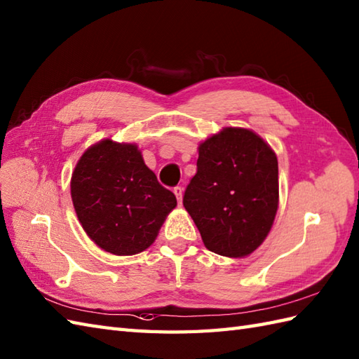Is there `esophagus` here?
Here are the masks:
<instances>
[{
	"label": "esophagus",
	"mask_w": 359,
	"mask_h": 359,
	"mask_svg": "<svg viewBox=\"0 0 359 359\" xmlns=\"http://www.w3.org/2000/svg\"><path fill=\"white\" fill-rule=\"evenodd\" d=\"M172 193H174V196H176V198H177V202H179V205L182 203V196H183V189L180 188V187H176L172 189Z\"/></svg>",
	"instance_id": "esophagus-1"
}]
</instances>
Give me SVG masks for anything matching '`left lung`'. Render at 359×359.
<instances>
[{
    "instance_id": "obj_1",
    "label": "left lung",
    "mask_w": 359,
    "mask_h": 359,
    "mask_svg": "<svg viewBox=\"0 0 359 359\" xmlns=\"http://www.w3.org/2000/svg\"><path fill=\"white\" fill-rule=\"evenodd\" d=\"M183 206L206 249L229 258L251 255L278 210L277 154L252 130L224 127L198 144Z\"/></svg>"
}]
</instances>
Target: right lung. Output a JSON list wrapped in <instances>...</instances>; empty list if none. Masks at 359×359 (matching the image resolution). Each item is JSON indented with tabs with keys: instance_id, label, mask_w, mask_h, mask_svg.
I'll list each match as a JSON object with an SVG mask.
<instances>
[{
	"instance_id": "add662e5",
	"label": "right lung",
	"mask_w": 359,
	"mask_h": 359,
	"mask_svg": "<svg viewBox=\"0 0 359 359\" xmlns=\"http://www.w3.org/2000/svg\"><path fill=\"white\" fill-rule=\"evenodd\" d=\"M72 202L87 236L105 252L135 255L154 243L176 196L157 182L136 144L102 139L74 166Z\"/></svg>"
}]
</instances>
